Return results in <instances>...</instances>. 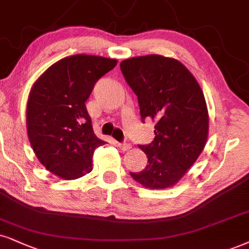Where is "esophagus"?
I'll list each match as a JSON object with an SVG mask.
<instances>
[{
  "label": "esophagus",
  "mask_w": 249,
  "mask_h": 249,
  "mask_svg": "<svg viewBox=\"0 0 249 249\" xmlns=\"http://www.w3.org/2000/svg\"><path fill=\"white\" fill-rule=\"evenodd\" d=\"M118 146L121 150H124V151L125 150H129L131 148V145L129 143H118Z\"/></svg>",
  "instance_id": "1"
}]
</instances>
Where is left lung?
Segmentation results:
<instances>
[{
  "instance_id": "obj_1",
  "label": "left lung",
  "mask_w": 249,
  "mask_h": 249,
  "mask_svg": "<svg viewBox=\"0 0 249 249\" xmlns=\"http://www.w3.org/2000/svg\"><path fill=\"white\" fill-rule=\"evenodd\" d=\"M120 68L139 98L142 119L156 121L155 140L140 145L149 164L130 176L150 189L173 187L207 144L209 114L203 91L193 73L173 57H131L122 61Z\"/></svg>"
}]
</instances>
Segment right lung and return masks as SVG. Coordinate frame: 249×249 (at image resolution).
I'll return each instance as SVG.
<instances>
[{
	"label": "right lung",
	"instance_id": "add662e5",
	"mask_svg": "<svg viewBox=\"0 0 249 249\" xmlns=\"http://www.w3.org/2000/svg\"><path fill=\"white\" fill-rule=\"evenodd\" d=\"M115 59L77 54L45 70L31 89L27 136L38 160L54 176L78 179L92 171V156L104 145L93 133L85 101Z\"/></svg>",
	"mask_w": 249,
	"mask_h": 249
}]
</instances>
